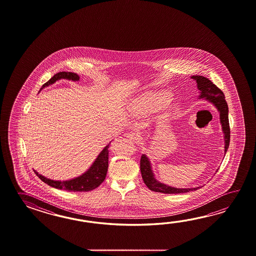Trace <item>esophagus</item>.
<instances>
[{
    "label": "esophagus",
    "mask_w": 256,
    "mask_h": 256,
    "mask_svg": "<svg viewBox=\"0 0 256 256\" xmlns=\"http://www.w3.org/2000/svg\"><path fill=\"white\" fill-rule=\"evenodd\" d=\"M126 137L132 142H136L137 139H138V136L136 134V132H128L127 134H126Z\"/></svg>",
    "instance_id": "esophagus-1"
}]
</instances>
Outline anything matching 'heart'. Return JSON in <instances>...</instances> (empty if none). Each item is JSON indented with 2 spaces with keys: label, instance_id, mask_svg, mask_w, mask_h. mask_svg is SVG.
Here are the masks:
<instances>
[{
  "label": "heart",
  "instance_id": "1",
  "mask_svg": "<svg viewBox=\"0 0 256 256\" xmlns=\"http://www.w3.org/2000/svg\"><path fill=\"white\" fill-rule=\"evenodd\" d=\"M169 98H170V95L164 92L142 96L141 98L136 100V104L134 105L136 110L140 114H147L148 112H151L156 107H158V105L168 102Z\"/></svg>",
  "mask_w": 256,
  "mask_h": 256
}]
</instances>
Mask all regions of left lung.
Instances as JSON below:
<instances>
[{
  "mask_svg": "<svg viewBox=\"0 0 256 256\" xmlns=\"http://www.w3.org/2000/svg\"><path fill=\"white\" fill-rule=\"evenodd\" d=\"M191 78L196 82V87L200 90L198 98L206 100L208 102L212 104L218 112L220 122L222 124L223 136H224V152L226 154L230 144V124H228V104L225 100L224 94L216 85H214L212 82L205 76L196 75V76H191ZM140 169H141L142 178L144 180V184L150 190L154 191V192H161L164 194H180V193L196 190L198 188H200V186H196L192 188H178L166 185L164 183L159 182L154 174L151 161L146 154H144L141 156Z\"/></svg>",
  "mask_w": 256,
  "mask_h": 256,
  "instance_id": "left-lung-1",
  "label": "left lung"
}]
</instances>
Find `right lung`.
I'll return each mask as SVG.
<instances>
[{
    "label": "right lung",
    "instance_id": "add662e5",
    "mask_svg": "<svg viewBox=\"0 0 256 256\" xmlns=\"http://www.w3.org/2000/svg\"><path fill=\"white\" fill-rule=\"evenodd\" d=\"M60 80H68L72 82H78L80 76L76 73L73 72H58L56 75L52 76L48 82L44 83L40 90H42L46 87H48L50 85L54 84V82ZM108 144L102 150V152L98 154L97 158L94 160L92 164L90 166L86 172L83 174L74 178L72 180H53L44 176L42 174H38L36 170L34 173L38 176L40 180L44 182L46 184L58 188V190H64L70 192H82V191H90L98 188L104 182L109 166V150L110 146Z\"/></svg>",
    "mask_w": 256,
    "mask_h": 256
}]
</instances>
